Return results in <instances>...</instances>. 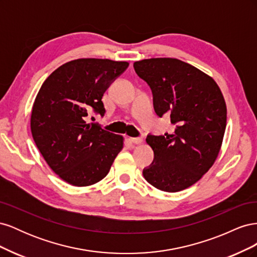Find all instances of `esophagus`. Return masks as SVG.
<instances>
[{
  "label": "esophagus",
  "instance_id": "esophagus-1",
  "mask_svg": "<svg viewBox=\"0 0 257 257\" xmlns=\"http://www.w3.org/2000/svg\"><path fill=\"white\" fill-rule=\"evenodd\" d=\"M130 141H131V143H133V144H135V145H141V144H143V139L139 138V137H131Z\"/></svg>",
  "mask_w": 257,
  "mask_h": 257
}]
</instances>
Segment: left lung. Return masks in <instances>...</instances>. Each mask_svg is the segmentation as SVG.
<instances>
[{"label": "left lung", "instance_id": "left-lung-1", "mask_svg": "<svg viewBox=\"0 0 257 257\" xmlns=\"http://www.w3.org/2000/svg\"><path fill=\"white\" fill-rule=\"evenodd\" d=\"M136 74L150 85L153 106L170 114L175 133L148 135L154 152L144 177L154 188L179 192L196 183L212 167L226 127V104L212 77L174 58L136 61Z\"/></svg>", "mask_w": 257, "mask_h": 257}]
</instances>
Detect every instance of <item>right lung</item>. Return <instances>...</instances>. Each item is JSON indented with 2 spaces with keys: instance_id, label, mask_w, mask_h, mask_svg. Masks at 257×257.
I'll use <instances>...</instances> for the list:
<instances>
[{
  "instance_id": "obj_1",
  "label": "right lung",
  "mask_w": 257,
  "mask_h": 257,
  "mask_svg": "<svg viewBox=\"0 0 257 257\" xmlns=\"http://www.w3.org/2000/svg\"><path fill=\"white\" fill-rule=\"evenodd\" d=\"M127 66L109 59L73 60L52 72L38 91L31 132L45 161L65 182L88 186L100 181L123 149V136L85 119L90 111L104 115V93Z\"/></svg>"
}]
</instances>
